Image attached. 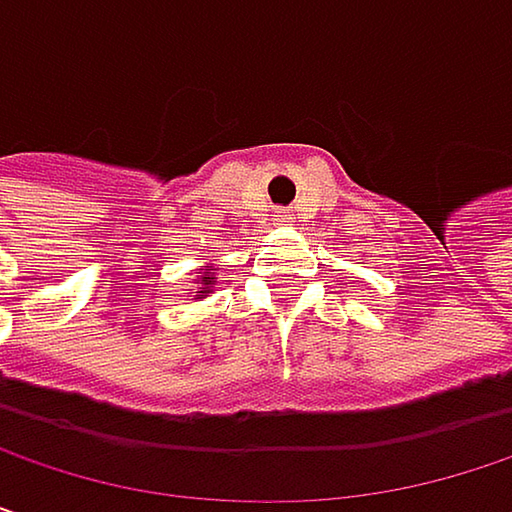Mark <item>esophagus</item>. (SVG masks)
<instances>
[{
  "instance_id": "obj_1",
  "label": "esophagus",
  "mask_w": 512,
  "mask_h": 512,
  "mask_svg": "<svg viewBox=\"0 0 512 512\" xmlns=\"http://www.w3.org/2000/svg\"><path fill=\"white\" fill-rule=\"evenodd\" d=\"M275 219H278V222H290L293 213H290V210H275Z\"/></svg>"
}]
</instances>
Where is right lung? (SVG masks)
Wrapping results in <instances>:
<instances>
[{
	"label": "right lung",
	"instance_id": "1",
	"mask_svg": "<svg viewBox=\"0 0 512 512\" xmlns=\"http://www.w3.org/2000/svg\"><path fill=\"white\" fill-rule=\"evenodd\" d=\"M210 284H213V272H207V275L198 281V293H210Z\"/></svg>",
	"mask_w": 512,
	"mask_h": 512
}]
</instances>
